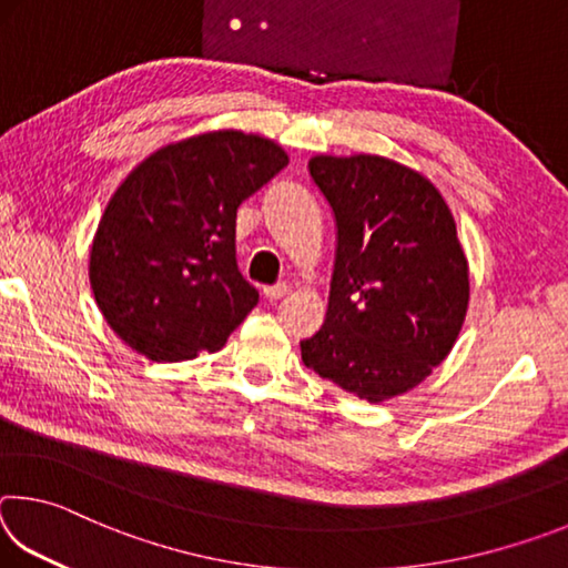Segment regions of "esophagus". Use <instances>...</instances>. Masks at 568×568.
Segmentation results:
<instances>
[{
    "label": "esophagus",
    "instance_id": "esophagus-1",
    "mask_svg": "<svg viewBox=\"0 0 568 568\" xmlns=\"http://www.w3.org/2000/svg\"><path fill=\"white\" fill-rule=\"evenodd\" d=\"M287 291H291V287H287L285 283H277V285H265L263 295L267 297V301H281L283 295H287Z\"/></svg>",
    "mask_w": 568,
    "mask_h": 568
}]
</instances>
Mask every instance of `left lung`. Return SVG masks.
Returning a JSON list of instances; mask_svg holds the SVG:
<instances>
[{
    "label": "left lung",
    "instance_id": "1",
    "mask_svg": "<svg viewBox=\"0 0 568 568\" xmlns=\"http://www.w3.org/2000/svg\"><path fill=\"white\" fill-rule=\"evenodd\" d=\"M338 227L328 313L301 341L307 368L368 403L416 388L454 348L468 261L454 215L420 172L378 155H315Z\"/></svg>",
    "mask_w": 568,
    "mask_h": 568
}]
</instances>
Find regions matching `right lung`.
<instances>
[{
    "mask_svg": "<svg viewBox=\"0 0 568 568\" xmlns=\"http://www.w3.org/2000/svg\"><path fill=\"white\" fill-rule=\"evenodd\" d=\"M287 165L277 142L203 132L152 152L114 190L90 250L104 321L150 361L225 345L257 305L237 271L235 217Z\"/></svg>",
    "mask_w": 568,
    "mask_h": 568,
    "instance_id": "1",
    "label": "right lung"
}]
</instances>
